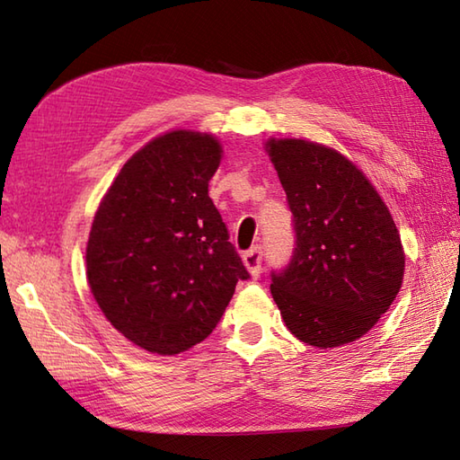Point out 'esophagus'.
Returning a JSON list of instances; mask_svg holds the SVG:
<instances>
[{"label": "esophagus", "mask_w": 460, "mask_h": 460, "mask_svg": "<svg viewBox=\"0 0 460 460\" xmlns=\"http://www.w3.org/2000/svg\"><path fill=\"white\" fill-rule=\"evenodd\" d=\"M243 262H245L247 270L251 272L252 277H259L261 275V262H262V249L261 247H252L249 249L245 255H243Z\"/></svg>", "instance_id": "34e87169"}]
</instances>
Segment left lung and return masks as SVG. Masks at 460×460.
<instances>
[{
    "label": "left lung",
    "instance_id": "obj_1",
    "mask_svg": "<svg viewBox=\"0 0 460 460\" xmlns=\"http://www.w3.org/2000/svg\"><path fill=\"white\" fill-rule=\"evenodd\" d=\"M265 148L296 233L288 267L270 275L280 316L308 346L356 341L403 282L405 252L392 213L364 172L328 146L270 138Z\"/></svg>",
    "mask_w": 460,
    "mask_h": 460
}]
</instances>
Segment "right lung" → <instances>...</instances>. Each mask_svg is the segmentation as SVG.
<instances>
[{"mask_svg":"<svg viewBox=\"0 0 460 460\" xmlns=\"http://www.w3.org/2000/svg\"><path fill=\"white\" fill-rule=\"evenodd\" d=\"M211 134L172 130L122 165L94 213L86 279L106 320L150 354L193 348L249 272L209 198Z\"/></svg>","mask_w":460,"mask_h":460,"instance_id":"obj_1","label":"right lung"}]
</instances>
